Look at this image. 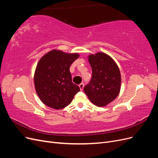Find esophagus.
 <instances>
[{"label": "esophagus", "mask_w": 158, "mask_h": 158, "mask_svg": "<svg viewBox=\"0 0 158 158\" xmlns=\"http://www.w3.org/2000/svg\"><path fill=\"white\" fill-rule=\"evenodd\" d=\"M84 86V84L83 83H81L80 84H79V88H80V90H83Z\"/></svg>", "instance_id": "34e87169"}]
</instances>
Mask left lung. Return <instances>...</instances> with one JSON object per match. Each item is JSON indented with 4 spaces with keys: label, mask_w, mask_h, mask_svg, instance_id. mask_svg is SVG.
<instances>
[{
    "label": "left lung",
    "mask_w": 158,
    "mask_h": 158,
    "mask_svg": "<svg viewBox=\"0 0 158 158\" xmlns=\"http://www.w3.org/2000/svg\"><path fill=\"white\" fill-rule=\"evenodd\" d=\"M88 59L92 69V77L84 91L95 106H106L120 93V70L115 61L105 52L89 55Z\"/></svg>",
    "instance_id": "left-lung-1"
}]
</instances>
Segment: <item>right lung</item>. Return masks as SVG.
<instances>
[{
    "mask_svg": "<svg viewBox=\"0 0 158 158\" xmlns=\"http://www.w3.org/2000/svg\"><path fill=\"white\" fill-rule=\"evenodd\" d=\"M80 55L52 49L40 59L34 73L36 93L43 103L52 109L68 106L80 91L73 83L70 66Z\"/></svg>",
    "mask_w": 158,
    "mask_h": 158,
    "instance_id": "right-lung-1",
    "label": "right lung"
}]
</instances>
